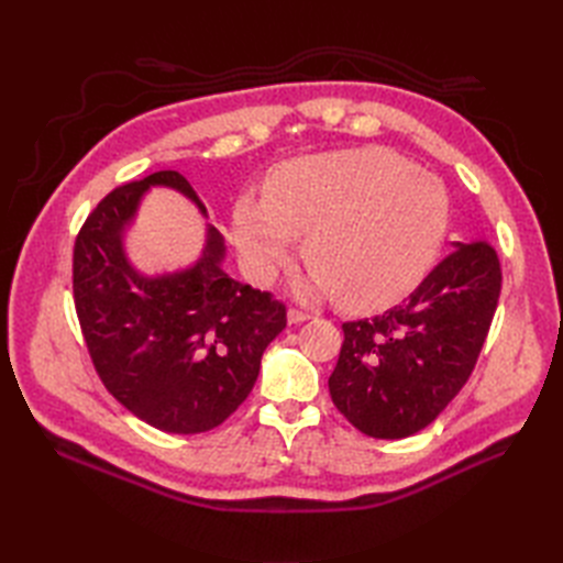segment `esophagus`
Masks as SVG:
<instances>
[{"mask_svg": "<svg viewBox=\"0 0 563 563\" xmlns=\"http://www.w3.org/2000/svg\"><path fill=\"white\" fill-rule=\"evenodd\" d=\"M310 317H312V314L302 312V310H296V308L288 310V323H300V321H308Z\"/></svg>", "mask_w": 563, "mask_h": 563, "instance_id": "1", "label": "esophagus"}]
</instances>
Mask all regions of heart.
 <instances>
[{
    "label": "heart",
    "instance_id": "obj_1",
    "mask_svg": "<svg viewBox=\"0 0 563 563\" xmlns=\"http://www.w3.org/2000/svg\"><path fill=\"white\" fill-rule=\"evenodd\" d=\"M449 228V197L434 176L383 147L286 162L263 201H236L232 240L251 275L269 282L291 261L294 236L317 272L314 291L373 312L406 298L428 275Z\"/></svg>",
    "mask_w": 563,
    "mask_h": 563
}]
</instances>
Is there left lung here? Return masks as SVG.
<instances>
[{"label":"left lung","instance_id":"left-lung-1","mask_svg":"<svg viewBox=\"0 0 563 563\" xmlns=\"http://www.w3.org/2000/svg\"><path fill=\"white\" fill-rule=\"evenodd\" d=\"M500 288L498 251L474 240L455 244L391 310L345 321L329 378L338 411L376 439H404L428 428L470 380Z\"/></svg>","mask_w":563,"mask_h":563}]
</instances>
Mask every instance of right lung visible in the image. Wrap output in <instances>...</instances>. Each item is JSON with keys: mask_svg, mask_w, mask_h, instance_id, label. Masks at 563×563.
Instances as JSON below:
<instances>
[{"mask_svg": "<svg viewBox=\"0 0 563 563\" xmlns=\"http://www.w3.org/2000/svg\"><path fill=\"white\" fill-rule=\"evenodd\" d=\"M150 185L176 187L203 211L178 172L114 187L75 240V310L110 395L152 428L199 434L225 422L249 397L265 347L286 329V305L225 275V246L213 228L192 269L159 279L133 272L122 230Z\"/></svg>", "mask_w": 563, "mask_h": 563, "instance_id": "right-lung-1", "label": "right lung"}]
</instances>
